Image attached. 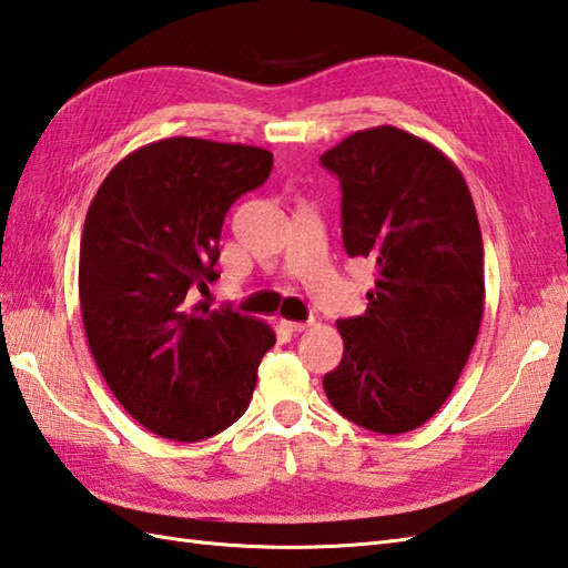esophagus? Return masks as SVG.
I'll list each match as a JSON object with an SVG mask.
<instances>
[{
    "instance_id": "obj_1",
    "label": "esophagus",
    "mask_w": 568,
    "mask_h": 568,
    "mask_svg": "<svg viewBox=\"0 0 568 568\" xmlns=\"http://www.w3.org/2000/svg\"><path fill=\"white\" fill-rule=\"evenodd\" d=\"M281 326L285 328V332L300 334V332H305V328L310 326V322H287V320H283V322H281Z\"/></svg>"
}]
</instances>
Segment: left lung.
Wrapping results in <instances>:
<instances>
[{
	"instance_id": "left-lung-1",
	"label": "left lung",
	"mask_w": 568,
	"mask_h": 568,
	"mask_svg": "<svg viewBox=\"0 0 568 568\" xmlns=\"http://www.w3.org/2000/svg\"><path fill=\"white\" fill-rule=\"evenodd\" d=\"M341 183L348 256L373 258L361 316L338 320L344 358L324 375L341 416L382 435L438 412L479 336L484 244L465 176L406 130L377 125L322 154Z\"/></svg>"
}]
</instances>
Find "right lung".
Wrapping results in <instances>:
<instances>
[{
  "label": "right lung",
  "mask_w": 568,
  "mask_h": 568,
  "mask_svg": "<svg viewBox=\"0 0 568 568\" xmlns=\"http://www.w3.org/2000/svg\"><path fill=\"white\" fill-rule=\"evenodd\" d=\"M271 169L268 150L166 138L118 162L89 205L79 246L89 348L115 399L162 438L195 443L230 428L275 344L254 316L189 302L220 278L227 210Z\"/></svg>",
  "instance_id": "right-lung-1"
}]
</instances>
